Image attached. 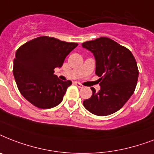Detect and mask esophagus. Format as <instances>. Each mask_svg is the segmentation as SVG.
Here are the masks:
<instances>
[{
    "label": "esophagus",
    "instance_id": "34e87169",
    "mask_svg": "<svg viewBox=\"0 0 154 154\" xmlns=\"http://www.w3.org/2000/svg\"><path fill=\"white\" fill-rule=\"evenodd\" d=\"M74 85H77V87H79V88H82V87H83V85H82L81 83H79V82H75Z\"/></svg>",
    "mask_w": 154,
    "mask_h": 154
}]
</instances>
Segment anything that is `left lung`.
Masks as SVG:
<instances>
[{
    "label": "left lung",
    "instance_id": "1",
    "mask_svg": "<svg viewBox=\"0 0 154 154\" xmlns=\"http://www.w3.org/2000/svg\"><path fill=\"white\" fill-rule=\"evenodd\" d=\"M96 60V74L101 89L85 100L88 111L97 116H107L122 108L133 95L138 79V69L135 58L125 47L108 37H100L84 42Z\"/></svg>",
    "mask_w": 154,
    "mask_h": 154
}]
</instances>
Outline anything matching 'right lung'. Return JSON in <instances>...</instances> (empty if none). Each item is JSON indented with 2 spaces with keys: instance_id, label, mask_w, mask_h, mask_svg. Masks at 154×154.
Listing matches in <instances>:
<instances>
[{
  "instance_id": "right-lung-1",
  "label": "right lung",
  "mask_w": 154,
  "mask_h": 154,
  "mask_svg": "<svg viewBox=\"0 0 154 154\" xmlns=\"http://www.w3.org/2000/svg\"><path fill=\"white\" fill-rule=\"evenodd\" d=\"M77 43L53 37H37L20 46L13 60V76L19 91L40 109H50L63 100L71 81L63 82L54 75Z\"/></svg>"
}]
</instances>
